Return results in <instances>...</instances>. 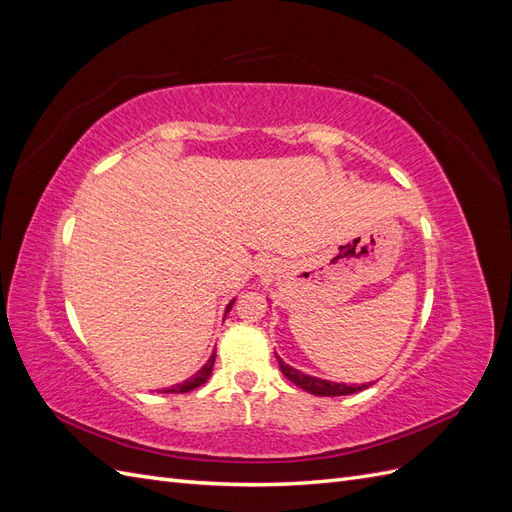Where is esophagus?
<instances>
[{
    "mask_svg": "<svg viewBox=\"0 0 512 512\" xmlns=\"http://www.w3.org/2000/svg\"><path fill=\"white\" fill-rule=\"evenodd\" d=\"M256 273H258L260 277H271L273 273H277L275 260H273V258H260V260L256 262Z\"/></svg>",
    "mask_w": 512,
    "mask_h": 512,
    "instance_id": "obj_1",
    "label": "esophagus"
}]
</instances>
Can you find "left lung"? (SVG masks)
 I'll list each match as a JSON object with an SVG mask.
<instances>
[{"mask_svg": "<svg viewBox=\"0 0 512 512\" xmlns=\"http://www.w3.org/2000/svg\"><path fill=\"white\" fill-rule=\"evenodd\" d=\"M277 356V354H275ZM277 363H280L282 374L292 382L297 384L299 389L318 395V397H337V395H352V393H359L363 389H367L369 384H344V382H331V380H322L316 376H309L305 371L294 369L290 365H286L282 361V356H277Z\"/></svg>", "mask_w": 512, "mask_h": 512, "instance_id": "left-lung-1", "label": "left lung"}]
</instances>
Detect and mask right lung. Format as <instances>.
Listing matches in <instances>:
<instances>
[{
	"label": "right lung",
	"instance_id": "add662e5",
	"mask_svg": "<svg viewBox=\"0 0 512 512\" xmlns=\"http://www.w3.org/2000/svg\"><path fill=\"white\" fill-rule=\"evenodd\" d=\"M232 305H235V299H232V301L226 305V314L230 312ZM226 314H224V316H226ZM213 363H215V350H213V354L209 356V361H207L203 367H200L194 376H190L188 380H183V382H179V384L166 386V389H162L160 393H188V391H194V389H198L200 384H205V382L209 380L211 371H213Z\"/></svg>",
	"mask_w": 512,
	"mask_h": 512
}]
</instances>
